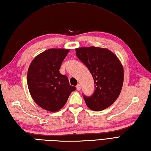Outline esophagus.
I'll list each match as a JSON object with an SVG mask.
<instances>
[{
	"instance_id": "esophagus-1",
	"label": "esophagus",
	"mask_w": 151,
	"mask_h": 151,
	"mask_svg": "<svg viewBox=\"0 0 151 151\" xmlns=\"http://www.w3.org/2000/svg\"><path fill=\"white\" fill-rule=\"evenodd\" d=\"M81 84H78L77 86H76V89H77L78 91L81 90Z\"/></svg>"
}]
</instances>
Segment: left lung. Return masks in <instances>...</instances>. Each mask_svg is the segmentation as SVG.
Here are the masks:
<instances>
[{"label":"left lung","instance_id":"left-lung-1","mask_svg":"<svg viewBox=\"0 0 151 151\" xmlns=\"http://www.w3.org/2000/svg\"><path fill=\"white\" fill-rule=\"evenodd\" d=\"M78 58L88 67L95 82V91L84 99L87 106L99 111L108 108L116 101L123 87L124 70L119 60L104 48L89 47L75 49Z\"/></svg>","mask_w":151,"mask_h":151}]
</instances>
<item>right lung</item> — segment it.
I'll return each instance as SVG.
<instances>
[{"label":"right lung","mask_w":151,"mask_h":151,"mask_svg":"<svg viewBox=\"0 0 151 151\" xmlns=\"http://www.w3.org/2000/svg\"><path fill=\"white\" fill-rule=\"evenodd\" d=\"M69 49H50L32 61L27 73L31 97L44 110L57 111L62 108L76 88L69 84L66 75L60 73Z\"/></svg>","instance_id":"right-lung-1"}]
</instances>
